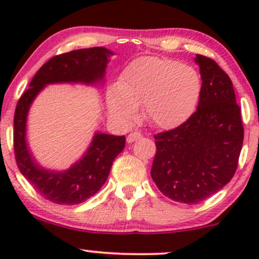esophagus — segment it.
Here are the masks:
<instances>
[{"instance_id":"esophagus-1","label":"esophagus","mask_w":259,"mask_h":259,"mask_svg":"<svg viewBox=\"0 0 259 259\" xmlns=\"http://www.w3.org/2000/svg\"><path fill=\"white\" fill-rule=\"evenodd\" d=\"M142 138V134L139 133V132H134V133H130L129 135L126 136V141L129 142V144H132V142L136 141V140L141 139Z\"/></svg>"}]
</instances>
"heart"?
Segmentation results:
<instances>
[{
  "label": "heart",
  "mask_w": 259,
  "mask_h": 259,
  "mask_svg": "<svg viewBox=\"0 0 259 259\" xmlns=\"http://www.w3.org/2000/svg\"><path fill=\"white\" fill-rule=\"evenodd\" d=\"M202 80L194 67L165 57L144 56L130 62L117 86L107 91L111 115L129 125L142 115L151 125L173 129L189 119L200 100Z\"/></svg>",
  "instance_id": "1"
}]
</instances>
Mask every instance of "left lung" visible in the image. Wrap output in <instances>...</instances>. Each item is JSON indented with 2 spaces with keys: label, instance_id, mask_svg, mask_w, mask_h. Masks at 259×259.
Listing matches in <instances>:
<instances>
[{
  "label": "left lung",
  "instance_id": "obj_1",
  "mask_svg": "<svg viewBox=\"0 0 259 259\" xmlns=\"http://www.w3.org/2000/svg\"><path fill=\"white\" fill-rule=\"evenodd\" d=\"M202 89L197 109L175 129L154 135L151 177L175 202L200 203L233 179L243 141L241 109L233 82L206 56L196 55Z\"/></svg>",
  "mask_w": 259,
  "mask_h": 259
}]
</instances>
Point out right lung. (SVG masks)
<instances>
[{"instance_id":"obj_1","label":"right lung","mask_w":259,"mask_h":259,"mask_svg":"<svg viewBox=\"0 0 259 259\" xmlns=\"http://www.w3.org/2000/svg\"><path fill=\"white\" fill-rule=\"evenodd\" d=\"M105 47L70 51L52 57L45 63L18 101L14 112V156L20 173L46 200L57 204L82 203L106 183L113 160L125 146V136L95 134L84 157L65 171H51L40 167L29 152L25 141L26 117L36 95L45 85L55 82L95 84L105 76L108 57Z\"/></svg>"}]
</instances>
